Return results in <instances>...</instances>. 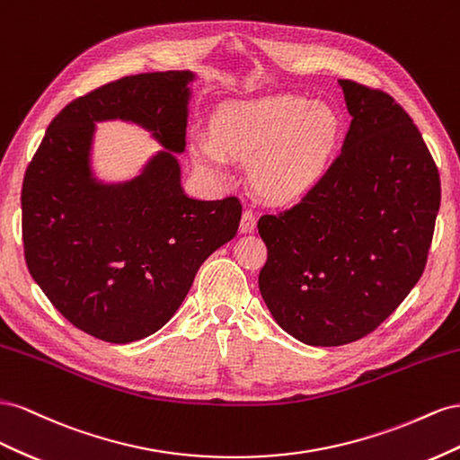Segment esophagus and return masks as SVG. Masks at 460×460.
<instances>
[{
  "label": "esophagus",
  "mask_w": 460,
  "mask_h": 460,
  "mask_svg": "<svg viewBox=\"0 0 460 460\" xmlns=\"http://www.w3.org/2000/svg\"><path fill=\"white\" fill-rule=\"evenodd\" d=\"M254 227H256V216H254L252 209L246 208L243 212V217H241V231L243 233H252Z\"/></svg>",
  "instance_id": "obj_1"
}]
</instances>
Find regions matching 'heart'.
<instances>
[{
  "label": "heart",
  "instance_id": "1",
  "mask_svg": "<svg viewBox=\"0 0 460 460\" xmlns=\"http://www.w3.org/2000/svg\"><path fill=\"white\" fill-rule=\"evenodd\" d=\"M341 117L325 102L266 96L231 102L212 117V138L199 135L190 154L202 173L223 179L227 154L251 160L258 190L278 202L303 199L332 167Z\"/></svg>",
  "mask_w": 460,
  "mask_h": 460
}]
</instances>
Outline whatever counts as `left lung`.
Segmentation results:
<instances>
[{
	"label": "left lung",
	"mask_w": 460,
	"mask_h": 460,
	"mask_svg": "<svg viewBox=\"0 0 460 460\" xmlns=\"http://www.w3.org/2000/svg\"><path fill=\"white\" fill-rule=\"evenodd\" d=\"M352 117L341 155L303 200L258 221V285L273 320L312 347L372 333L422 275L441 182L420 130L382 90L339 81Z\"/></svg>",
	"instance_id": "obj_1"
}]
</instances>
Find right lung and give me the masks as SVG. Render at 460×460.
I'll list each match as a JSON object with an SVG mask.
<instances>
[{
  "label": "right lung",
  "mask_w": 460,
  "mask_h": 460,
  "mask_svg": "<svg viewBox=\"0 0 460 460\" xmlns=\"http://www.w3.org/2000/svg\"><path fill=\"white\" fill-rule=\"evenodd\" d=\"M192 71L142 73L73 100L49 123L21 192L24 260L49 303L78 330L130 343L173 318L204 260L239 229L229 196L196 200L181 185ZM127 120L164 148L128 181L91 167L95 125Z\"/></svg>",
  "instance_id": "right-lung-1"
}]
</instances>
